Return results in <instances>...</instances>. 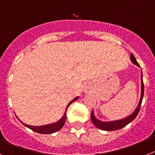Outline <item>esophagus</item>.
<instances>
[{"label": "esophagus", "mask_w": 155, "mask_h": 155, "mask_svg": "<svg viewBox=\"0 0 155 155\" xmlns=\"http://www.w3.org/2000/svg\"><path fill=\"white\" fill-rule=\"evenodd\" d=\"M90 91V89L88 86H86V87L84 88V92H86V93H88V92Z\"/></svg>", "instance_id": "1"}]
</instances>
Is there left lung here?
Instances as JSON below:
<instances>
[{"instance_id":"1","label":"left lung","mask_w":155,"mask_h":155,"mask_svg":"<svg viewBox=\"0 0 155 155\" xmlns=\"http://www.w3.org/2000/svg\"><path fill=\"white\" fill-rule=\"evenodd\" d=\"M130 59H131L132 62L134 64H136L137 65H139L138 62H137L136 58H135L134 55L131 53L130 55ZM141 94H140V101H139V104L137 109L135 110L134 112L131 114L130 116H129L128 117L124 118V119H122L120 120H116V121H112V122H102V121L98 120L97 118L94 117V114H93V111L91 113V120L92 122L93 123V124L97 127L99 129H101L103 130H107V131H113V130H117L121 129V128L124 127L125 126L130 124L132 120L135 119L137 114H138L139 111H140V106H141L142 100H143V90H144V86H143V75H142L141 72Z\"/></svg>"}]
</instances>
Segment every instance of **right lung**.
<instances>
[{"label":"right lung","mask_w":155,"mask_h":155,"mask_svg":"<svg viewBox=\"0 0 155 155\" xmlns=\"http://www.w3.org/2000/svg\"><path fill=\"white\" fill-rule=\"evenodd\" d=\"M78 98H79V97H76V98L73 99V100H72V101L69 103V105L67 106V108L69 107V106L72 103H73V102L76 101ZM65 120H66V110H65V114H64V116L62 117V119L58 121V122L55 123V124H48V125H45V126H41V127L30 126V125H27V124H25V126L27 127L30 128L31 130H32L33 131L37 132V133L45 134H47L55 133V132L58 131V130H59L60 129H62V127L64 126V124H65Z\"/></svg>","instance_id":"obj_1"}]
</instances>
